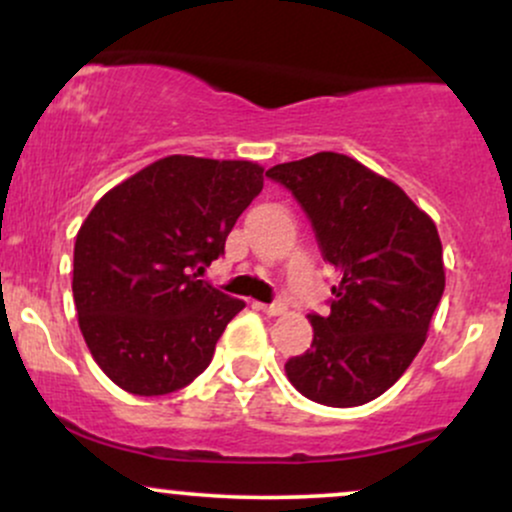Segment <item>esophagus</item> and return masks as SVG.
<instances>
[{"instance_id": "obj_1", "label": "esophagus", "mask_w": 512, "mask_h": 512, "mask_svg": "<svg viewBox=\"0 0 512 512\" xmlns=\"http://www.w3.org/2000/svg\"><path fill=\"white\" fill-rule=\"evenodd\" d=\"M257 308H260L262 313L269 315V317H276V315H284L286 313V305L284 303H269V305L257 303Z\"/></svg>"}]
</instances>
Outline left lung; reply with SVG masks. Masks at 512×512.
<instances>
[{
	"instance_id": "8db88e82",
	"label": "left lung",
	"mask_w": 512,
	"mask_h": 512,
	"mask_svg": "<svg viewBox=\"0 0 512 512\" xmlns=\"http://www.w3.org/2000/svg\"><path fill=\"white\" fill-rule=\"evenodd\" d=\"M267 175L301 202L342 281L330 315H308L313 344L284 370L301 395L358 407L402 378L445 289L438 228L402 187L356 158L320 151Z\"/></svg>"
}]
</instances>
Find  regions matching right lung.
I'll use <instances>...</instances> for the list:
<instances>
[{"mask_svg":"<svg viewBox=\"0 0 512 512\" xmlns=\"http://www.w3.org/2000/svg\"><path fill=\"white\" fill-rule=\"evenodd\" d=\"M262 185L260 163L166 156L105 192L81 223L72 276L79 330L122 390L168 395L209 366L245 303L197 276Z\"/></svg>","mask_w":512,"mask_h":512,"instance_id":"add662e5","label":"right lung"}]
</instances>
